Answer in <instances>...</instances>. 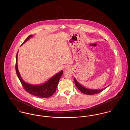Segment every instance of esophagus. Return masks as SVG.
I'll use <instances>...</instances> for the list:
<instances>
[{"instance_id": "esophagus-1", "label": "esophagus", "mask_w": 130, "mask_h": 130, "mask_svg": "<svg viewBox=\"0 0 130 130\" xmlns=\"http://www.w3.org/2000/svg\"><path fill=\"white\" fill-rule=\"evenodd\" d=\"M71 70V67L69 65H66L64 68V71L65 72L70 71Z\"/></svg>"}]
</instances>
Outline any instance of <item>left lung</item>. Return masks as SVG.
<instances>
[{"mask_svg": "<svg viewBox=\"0 0 130 130\" xmlns=\"http://www.w3.org/2000/svg\"><path fill=\"white\" fill-rule=\"evenodd\" d=\"M74 83L76 85V86L77 87V88H78V89L81 92L84 94H88V95H92V94H97L98 93H99L101 92H102V91H103L106 88H107L108 87H106L103 89H99V90H93V89H88L84 86H83L81 84L78 83V82L76 80V79L74 78Z\"/></svg>", "mask_w": 130, "mask_h": 130, "instance_id": "obj_1", "label": "left lung"}]
</instances>
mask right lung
<instances>
[{"instance_id": "right-lung-1", "label": "right lung", "mask_w": 130, "mask_h": 130, "mask_svg": "<svg viewBox=\"0 0 130 130\" xmlns=\"http://www.w3.org/2000/svg\"><path fill=\"white\" fill-rule=\"evenodd\" d=\"M32 36H33L32 35L29 36L23 42L22 45L25 43L27 41H28ZM18 52L17 54L16 57V73L19 80L25 90L30 94L40 98H47L51 96L56 91L59 80L61 76H62V74H63V71H60L59 73H57V74L52 77L48 80L43 84L39 85L30 84L26 82L23 80L19 72L18 67Z\"/></svg>"}]
</instances>
